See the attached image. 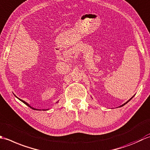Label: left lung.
<instances>
[{
  "label": "left lung",
  "instance_id": "left-lung-1",
  "mask_svg": "<svg viewBox=\"0 0 150 150\" xmlns=\"http://www.w3.org/2000/svg\"><path fill=\"white\" fill-rule=\"evenodd\" d=\"M133 97H132V98H130V99H129V100H128V101H127V102H126V103H124V104H122V105L121 106H120V107H122V106H123V105H126V103H127L128 102H129V101H130V100H131V99H132V98H133Z\"/></svg>",
  "mask_w": 150,
  "mask_h": 150
}]
</instances>
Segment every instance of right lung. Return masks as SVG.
<instances>
[{"instance_id": "right-lung-1", "label": "right lung", "mask_w": 150, "mask_h": 150, "mask_svg": "<svg viewBox=\"0 0 150 150\" xmlns=\"http://www.w3.org/2000/svg\"><path fill=\"white\" fill-rule=\"evenodd\" d=\"M18 99H19V100H20L21 101V102H23V103H24V104H26V105H28V107H30V108H32V109H34V110H39V111H41V110H40V109H35V108H32V107H31V106H30V105L28 104V103H26V102H24V100H21V99H19V98H18ZM57 102H57L56 103H57ZM44 110H45V109H43V111H44Z\"/></svg>"}]
</instances>
